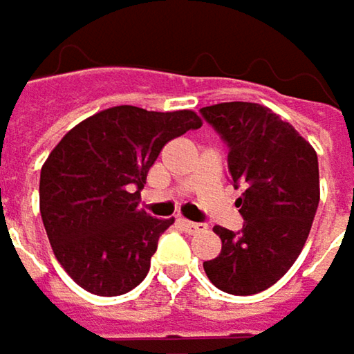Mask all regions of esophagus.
<instances>
[{
  "label": "esophagus",
  "instance_id": "esophagus-1",
  "mask_svg": "<svg viewBox=\"0 0 354 354\" xmlns=\"http://www.w3.org/2000/svg\"><path fill=\"white\" fill-rule=\"evenodd\" d=\"M179 225H181L187 234H197V232L203 230L201 223H195V221H189V219H179Z\"/></svg>",
  "mask_w": 354,
  "mask_h": 354
}]
</instances>
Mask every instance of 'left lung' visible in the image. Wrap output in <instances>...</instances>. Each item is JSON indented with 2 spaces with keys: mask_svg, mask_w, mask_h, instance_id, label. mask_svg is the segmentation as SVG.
<instances>
[{
  "mask_svg": "<svg viewBox=\"0 0 354 354\" xmlns=\"http://www.w3.org/2000/svg\"><path fill=\"white\" fill-rule=\"evenodd\" d=\"M227 145L240 232L215 225L219 256L203 262L212 284L250 296L276 284L300 256L320 201L318 157L290 122L256 102H221L199 111Z\"/></svg>",
  "mask_w": 354,
  "mask_h": 354,
  "instance_id": "1",
  "label": "left lung"
}]
</instances>
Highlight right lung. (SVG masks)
Instances as JSON below:
<instances>
[{
    "label": "right lung",
    "mask_w": 354,
    "mask_h": 354,
    "mask_svg": "<svg viewBox=\"0 0 354 354\" xmlns=\"http://www.w3.org/2000/svg\"><path fill=\"white\" fill-rule=\"evenodd\" d=\"M199 127L193 111L124 104L82 120L56 145L39 173V214L56 260L78 286L120 296L145 280L175 219L139 209L140 189L165 145Z\"/></svg>",
    "instance_id": "obj_1"
}]
</instances>
